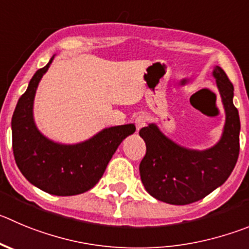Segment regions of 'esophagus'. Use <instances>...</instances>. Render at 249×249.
Listing matches in <instances>:
<instances>
[{
	"label": "esophagus",
	"instance_id": "34e87169",
	"mask_svg": "<svg viewBox=\"0 0 249 249\" xmlns=\"http://www.w3.org/2000/svg\"><path fill=\"white\" fill-rule=\"evenodd\" d=\"M134 122H135V125H136V129L140 130L141 127H143L146 125V123H147V119H146L145 115H142V114H140V115H138V117L134 119Z\"/></svg>",
	"mask_w": 249,
	"mask_h": 249
}]
</instances>
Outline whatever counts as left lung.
<instances>
[{
    "label": "left lung",
    "mask_w": 249,
    "mask_h": 249,
    "mask_svg": "<svg viewBox=\"0 0 249 249\" xmlns=\"http://www.w3.org/2000/svg\"><path fill=\"white\" fill-rule=\"evenodd\" d=\"M226 113L220 141L209 150L182 147L162 134L155 124L142 127L146 142L140 176L145 189L157 200L172 205H187L205 198L226 182L240 153V115L233 106V85L224 70L213 72Z\"/></svg>",
    "instance_id": "1"
}]
</instances>
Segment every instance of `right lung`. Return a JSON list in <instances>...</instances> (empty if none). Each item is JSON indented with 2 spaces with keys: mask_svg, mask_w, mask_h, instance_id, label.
Here are the masks:
<instances>
[{
  "mask_svg": "<svg viewBox=\"0 0 249 249\" xmlns=\"http://www.w3.org/2000/svg\"><path fill=\"white\" fill-rule=\"evenodd\" d=\"M39 69L18 101L12 117V147L22 174L39 189L59 196L77 195L93 188L103 176L109 161L134 124L102 130L85 142L61 145L49 140L36 129L33 103L39 81L51 61Z\"/></svg>",
  "mask_w": 249,
  "mask_h": 249,
  "instance_id": "right-lung-1",
  "label": "right lung"
}]
</instances>
